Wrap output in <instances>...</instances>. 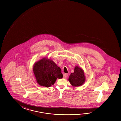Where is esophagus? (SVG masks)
<instances>
[{"mask_svg": "<svg viewBox=\"0 0 121 121\" xmlns=\"http://www.w3.org/2000/svg\"><path fill=\"white\" fill-rule=\"evenodd\" d=\"M68 74H64V75H63V77H64V78H66L67 77H68Z\"/></svg>", "mask_w": 121, "mask_h": 121, "instance_id": "34e87169", "label": "esophagus"}]
</instances>
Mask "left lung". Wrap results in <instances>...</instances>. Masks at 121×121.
Segmentation results:
<instances>
[{
	"instance_id": "1",
	"label": "left lung",
	"mask_w": 121,
	"mask_h": 121,
	"mask_svg": "<svg viewBox=\"0 0 121 121\" xmlns=\"http://www.w3.org/2000/svg\"><path fill=\"white\" fill-rule=\"evenodd\" d=\"M69 81L74 86H81L85 81L84 71L80 67L75 66L74 72L71 74Z\"/></svg>"
}]
</instances>
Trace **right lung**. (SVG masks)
Here are the masks:
<instances>
[{"label": "right lung", "instance_id": "add662e5", "mask_svg": "<svg viewBox=\"0 0 121 121\" xmlns=\"http://www.w3.org/2000/svg\"><path fill=\"white\" fill-rule=\"evenodd\" d=\"M33 71L37 83L46 87H50L57 78L63 76L60 68L52 60L45 58L35 63Z\"/></svg>", "mask_w": 121, "mask_h": 121}]
</instances>
